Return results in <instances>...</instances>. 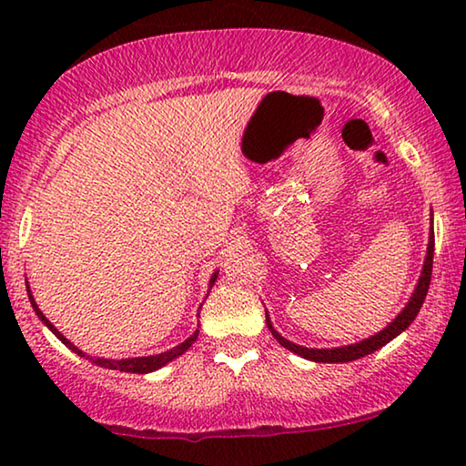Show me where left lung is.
Wrapping results in <instances>:
<instances>
[{
  "label": "left lung",
  "mask_w": 466,
  "mask_h": 466,
  "mask_svg": "<svg viewBox=\"0 0 466 466\" xmlns=\"http://www.w3.org/2000/svg\"><path fill=\"white\" fill-rule=\"evenodd\" d=\"M432 252H435V233H432V227H431V235H429V248H426V258H424V267H422V276L418 279V286L416 290H413V295L410 299V303L405 305L403 311L394 318V320L388 324L384 330H380V333H375L369 337V339H362L359 343H350V346H343V348H303V346H297V343H292L289 339H284L282 335L278 333L276 329L271 327V320L269 316H267V327H269L271 335L276 337L279 346H284L286 350H290V352H295L299 356H303V359L308 360H314V362H350V360H356L360 359V356H367L375 352V350H380L381 346H386L388 341H392L394 337L403 333V330L410 327V324L416 320L420 308H422L424 299H426V292H429V286H431V276H432Z\"/></svg>",
  "instance_id": "left-lung-1"
}]
</instances>
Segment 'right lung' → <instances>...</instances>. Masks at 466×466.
Segmentation results:
<instances>
[{
    "instance_id": "add662e5",
    "label": "right lung",
    "mask_w": 466,
    "mask_h": 466,
    "mask_svg": "<svg viewBox=\"0 0 466 466\" xmlns=\"http://www.w3.org/2000/svg\"><path fill=\"white\" fill-rule=\"evenodd\" d=\"M216 278H218V273H214L212 276V279H209V289H212V284L216 282ZM29 289V286H27ZM29 292V301H31V305H34V311L37 314V318H40V320L46 324V327L53 330V333L59 337V339L66 343V346L72 350V352H76V354H80V356H86L85 352H82V350H78L74 346L72 341H67L66 337H63L59 330H56L53 324L48 322V318L42 314L40 311V308H37V303H35V299L31 297V290H27ZM197 337H199V329L195 330L193 335L188 337L187 341H182L180 346H176V348H171V350H167V352H163V354H157V356H142V359H123V360H112V359H91L95 365H99V367H106V369H116V371H125V373H150V371H157V369H161V367H165L167 365L169 360H174V359H177V356L180 354H184L187 352V350L193 346V343L197 341Z\"/></svg>"
}]
</instances>
